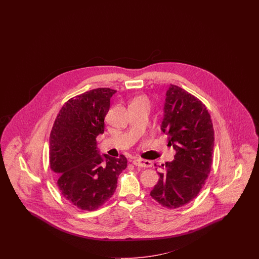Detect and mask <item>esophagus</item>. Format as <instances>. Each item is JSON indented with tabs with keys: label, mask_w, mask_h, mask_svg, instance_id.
I'll return each mask as SVG.
<instances>
[{
	"label": "esophagus",
	"mask_w": 259,
	"mask_h": 259,
	"mask_svg": "<svg viewBox=\"0 0 259 259\" xmlns=\"http://www.w3.org/2000/svg\"><path fill=\"white\" fill-rule=\"evenodd\" d=\"M135 166H139V167H151L152 162L150 160L146 159H142V158H135L132 161Z\"/></svg>",
	"instance_id": "esophagus-1"
}]
</instances>
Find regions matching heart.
Listing matches in <instances>:
<instances>
[{
  "mask_svg": "<svg viewBox=\"0 0 259 259\" xmlns=\"http://www.w3.org/2000/svg\"><path fill=\"white\" fill-rule=\"evenodd\" d=\"M133 102H147V103H149V101L145 97H140V98H137Z\"/></svg>",
  "mask_w": 259,
  "mask_h": 259,
  "instance_id": "heart-1",
  "label": "heart"
}]
</instances>
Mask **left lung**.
<instances>
[{"label": "left lung", "instance_id": "obj_1", "mask_svg": "<svg viewBox=\"0 0 259 259\" xmlns=\"http://www.w3.org/2000/svg\"><path fill=\"white\" fill-rule=\"evenodd\" d=\"M161 130L175 159L161 164L162 172L150 195L163 207L177 209L199 194L212 168L214 133L203 102L178 85L166 93Z\"/></svg>", "mask_w": 259, "mask_h": 259}]
</instances>
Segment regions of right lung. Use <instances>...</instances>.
<instances>
[{"label":"right lung","instance_id":"obj_1","mask_svg":"<svg viewBox=\"0 0 259 259\" xmlns=\"http://www.w3.org/2000/svg\"><path fill=\"white\" fill-rule=\"evenodd\" d=\"M117 91L96 88L71 98L63 104L49 139L50 168L57 185L71 204L82 211H95L108 201L117 188L127 158L101 156L97 137L104 132L110 99Z\"/></svg>","mask_w":259,"mask_h":259}]
</instances>
